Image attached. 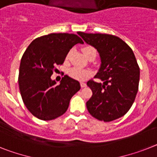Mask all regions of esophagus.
I'll return each mask as SVG.
<instances>
[{
  "label": "esophagus",
  "mask_w": 157,
  "mask_h": 157,
  "mask_svg": "<svg viewBox=\"0 0 157 157\" xmlns=\"http://www.w3.org/2000/svg\"><path fill=\"white\" fill-rule=\"evenodd\" d=\"M81 88H85V87H86L87 86L86 83L81 82Z\"/></svg>",
  "instance_id": "obj_1"
}]
</instances>
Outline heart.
I'll use <instances>...</instances> for the list:
<instances>
[{
    "label": "heart",
    "instance_id": "heart-1",
    "mask_svg": "<svg viewBox=\"0 0 157 157\" xmlns=\"http://www.w3.org/2000/svg\"><path fill=\"white\" fill-rule=\"evenodd\" d=\"M82 51L85 54V56H86L87 54L89 53V52H96V50L91 46H85L82 48ZM68 73L72 78L77 79V80H82L83 78H85V76L89 74V72L86 70H83V69L78 68V67H73V68H70L68 71Z\"/></svg>",
    "mask_w": 157,
    "mask_h": 157
}]
</instances>
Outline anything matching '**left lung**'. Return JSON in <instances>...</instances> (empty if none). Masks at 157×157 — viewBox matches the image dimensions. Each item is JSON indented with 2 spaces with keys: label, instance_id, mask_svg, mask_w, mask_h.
Returning a JSON list of instances; mask_svg holds the SVG:
<instances>
[{
  "label": "left lung",
  "instance_id": "left-lung-1",
  "mask_svg": "<svg viewBox=\"0 0 157 157\" xmlns=\"http://www.w3.org/2000/svg\"><path fill=\"white\" fill-rule=\"evenodd\" d=\"M77 33L97 49L101 62L95 77L103 83L87 82L93 92L86 102L88 111L96 119L105 122L123 117L133 104L139 86L140 68L132 50L113 35Z\"/></svg>",
  "mask_w": 157,
  "mask_h": 157
}]
</instances>
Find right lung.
<instances>
[{
    "label": "right lung",
    "instance_id": "right-lung-1",
    "mask_svg": "<svg viewBox=\"0 0 157 157\" xmlns=\"http://www.w3.org/2000/svg\"><path fill=\"white\" fill-rule=\"evenodd\" d=\"M84 44L72 33H50L31 42L21 60L19 89L28 110L38 119L51 121L63 115L71 98L81 89L79 81L64 76L56 85L51 76L62 64L69 50Z\"/></svg>",
    "mask_w": 157,
    "mask_h": 157
}]
</instances>
